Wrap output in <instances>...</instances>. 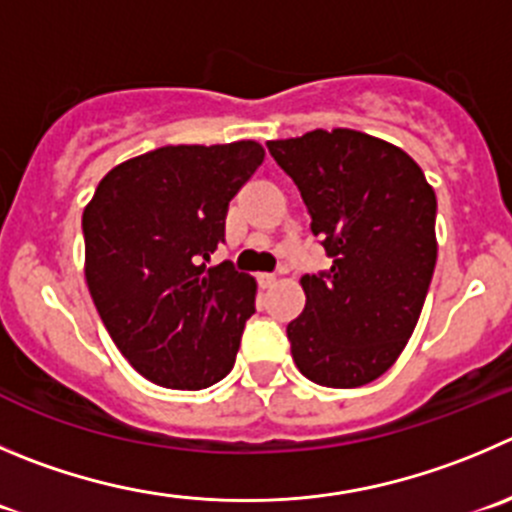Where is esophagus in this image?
I'll list each match as a JSON object with an SVG mask.
<instances>
[{
	"instance_id": "obj_1",
	"label": "esophagus",
	"mask_w": 512,
	"mask_h": 512,
	"mask_svg": "<svg viewBox=\"0 0 512 512\" xmlns=\"http://www.w3.org/2000/svg\"><path fill=\"white\" fill-rule=\"evenodd\" d=\"M259 284L264 286V289H271V286L276 284V276L274 274H261L259 276Z\"/></svg>"
}]
</instances>
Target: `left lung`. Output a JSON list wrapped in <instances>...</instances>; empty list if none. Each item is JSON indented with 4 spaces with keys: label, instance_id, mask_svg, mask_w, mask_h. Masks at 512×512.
<instances>
[{
    "label": "left lung",
    "instance_id": "8db88e82",
    "mask_svg": "<svg viewBox=\"0 0 512 512\" xmlns=\"http://www.w3.org/2000/svg\"><path fill=\"white\" fill-rule=\"evenodd\" d=\"M332 269L301 276L306 306L291 357L311 382L352 389L382 377L410 342L437 261V198L402 148L349 128L271 140Z\"/></svg>",
    "mask_w": 512,
    "mask_h": 512
}]
</instances>
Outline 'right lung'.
I'll return each mask as SVG.
<instances>
[{"mask_svg":"<svg viewBox=\"0 0 512 512\" xmlns=\"http://www.w3.org/2000/svg\"><path fill=\"white\" fill-rule=\"evenodd\" d=\"M261 163L256 140L165 145L115 165L85 206L87 289L115 347L153 384L203 389L233 369L256 281L206 261Z\"/></svg>","mask_w":512,"mask_h":512,"instance_id":"add662e5","label":"right lung"}]
</instances>
